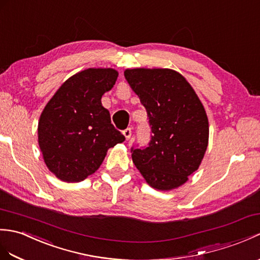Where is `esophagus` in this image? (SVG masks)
<instances>
[{"instance_id":"34e87169","label":"esophagus","mask_w":260,"mask_h":260,"mask_svg":"<svg viewBox=\"0 0 260 260\" xmlns=\"http://www.w3.org/2000/svg\"><path fill=\"white\" fill-rule=\"evenodd\" d=\"M123 135L125 136L126 140H129L131 136H132V129L131 128H126L125 131H123Z\"/></svg>"}]
</instances>
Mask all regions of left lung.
<instances>
[{"mask_svg":"<svg viewBox=\"0 0 260 260\" xmlns=\"http://www.w3.org/2000/svg\"><path fill=\"white\" fill-rule=\"evenodd\" d=\"M124 76L146 108L153 133L146 148H132L133 162L153 188H178L198 170L207 149L206 111L176 71L127 69Z\"/></svg>","mask_w":260,"mask_h":260,"instance_id":"1","label":"left lung"}]
</instances>
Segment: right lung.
Segmentation results:
<instances>
[{
	"label": "right lung",
	"mask_w": 260,
	"mask_h": 260,
	"mask_svg": "<svg viewBox=\"0 0 260 260\" xmlns=\"http://www.w3.org/2000/svg\"><path fill=\"white\" fill-rule=\"evenodd\" d=\"M114 69H87L66 80L42 112L38 136L50 172L78 183L99 170L107 150L125 141L102 96L115 85Z\"/></svg>",
	"instance_id": "add662e5"
}]
</instances>
